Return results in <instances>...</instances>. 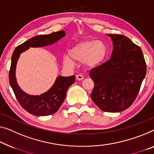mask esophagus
<instances>
[{
  "label": "esophagus",
  "instance_id": "1",
  "mask_svg": "<svg viewBox=\"0 0 154 154\" xmlns=\"http://www.w3.org/2000/svg\"><path fill=\"white\" fill-rule=\"evenodd\" d=\"M76 79L77 80H78V81H81V80L84 79V77L82 76V75H76Z\"/></svg>",
  "mask_w": 154,
  "mask_h": 154
}]
</instances>
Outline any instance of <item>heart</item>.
<instances>
[{
  "instance_id": "heart-1",
  "label": "heart",
  "mask_w": 154,
  "mask_h": 154,
  "mask_svg": "<svg viewBox=\"0 0 154 154\" xmlns=\"http://www.w3.org/2000/svg\"><path fill=\"white\" fill-rule=\"evenodd\" d=\"M108 50L102 41L85 40L75 44L69 51V56H65L63 63L66 66L73 65V61H83L87 68H95L101 65L106 59Z\"/></svg>"
}]
</instances>
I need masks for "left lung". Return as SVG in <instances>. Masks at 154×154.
<instances>
[{
    "label": "left lung",
    "mask_w": 154,
    "mask_h": 154,
    "mask_svg": "<svg viewBox=\"0 0 154 154\" xmlns=\"http://www.w3.org/2000/svg\"><path fill=\"white\" fill-rule=\"evenodd\" d=\"M113 41L109 61L93 68L90 77L95 84L91 97L103 111L118 113L136 100L146 72L141 48L127 36L107 34Z\"/></svg>",
    "instance_id": "left-lung-1"
}]
</instances>
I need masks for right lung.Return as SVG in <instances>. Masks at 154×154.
Listing matches in <instances>:
<instances>
[{"instance_id":"add662e5","label":"right lung","mask_w":154,"mask_h":154,"mask_svg":"<svg viewBox=\"0 0 154 154\" xmlns=\"http://www.w3.org/2000/svg\"><path fill=\"white\" fill-rule=\"evenodd\" d=\"M66 36L64 31H59L45 35H38L29 38L14 50L9 74L10 86L21 106L28 113L36 116H47L58 111L65 100L68 88L74 83L75 76L57 77L54 84L48 91L40 95H32L20 88L16 78V68L20 54L29 48H39L52 45Z\"/></svg>"}]
</instances>
